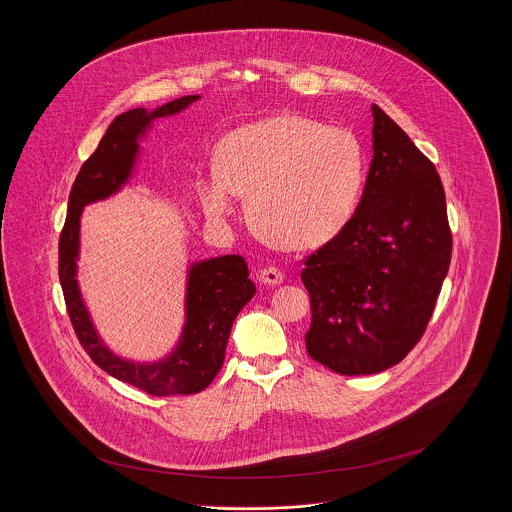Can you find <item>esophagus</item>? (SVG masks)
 Wrapping results in <instances>:
<instances>
[{
  "label": "esophagus",
  "instance_id": "34e87169",
  "mask_svg": "<svg viewBox=\"0 0 512 512\" xmlns=\"http://www.w3.org/2000/svg\"><path fill=\"white\" fill-rule=\"evenodd\" d=\"M284 278H286L284 272L276 266H268L258 272V282L264 286H280L284 282Z\"/></svg>",
  "mask_w": 512,
  "mask_h": 512
}]
</instances>
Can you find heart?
Listing matches in <instances>:
<instances>
[{
    "label": "heart",
    "mask_w": 512,
    "mask_h": 512,
    "mask_svg": "<svg viewBox=\"0 0 512 512\" xmlns=\"http://www.w3.org/2000/svg\"><path fill=\"white\" fill-rule=\"evenodd\" d=\"M217 171L197 177L203 211L226 220L248 195L252 222L290 248H315L353 217L365 165L351 132L301 114H276L222 138Z\"/></svg>",
    "instance_id": "b5f03b06"
}]
</instances>
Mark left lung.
I'll use <instances>...</instances> for the list:
<instances>
[{"label":"left lung","mask_w":512,"mask_h":512,"mask_svg":"<svg viewBox=\"0 0 512 512\" xmlns=\"http://www.w3.org/2000/svg\"><path fill=\"white\" fill-rule=\"evenodd\" d=\"M372 161L347 226L305 260V347L333 372L376 374L422 339L451 260L434 163L372 104Z\"/></svg>","instance_id":"8db88e82"}]
</instances>
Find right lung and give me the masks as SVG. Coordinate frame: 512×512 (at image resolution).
Here are the masks:
<instances>
[{
  "mask_svg": "<svg viewBox=\"0 0 512 512\" xmlns=\"http://www.w3.org/2000/svg\"><path fill=\"white\" fill-rule=\"evenodd\" d=\"M201 96H181L151 112L134 108L120 114L106 130L96 151L80 167L69 195V215L59 240V280L74 333L88 357L110 376L128 382L151 396L197 394L219 374L232 323L254 297L242 256L226 254L193 262L187 272L185 325L175 349L155 363H138L110 351L100 339L76 280L80 252V217L90 203L118 193L132 177L140 140L153 120L189 108Z\"/></svg>",
  "mask_w": 512,
  "mask_h": 512,
  "instance_id": "1",
  "label": "right lung"
}]
</instances>
